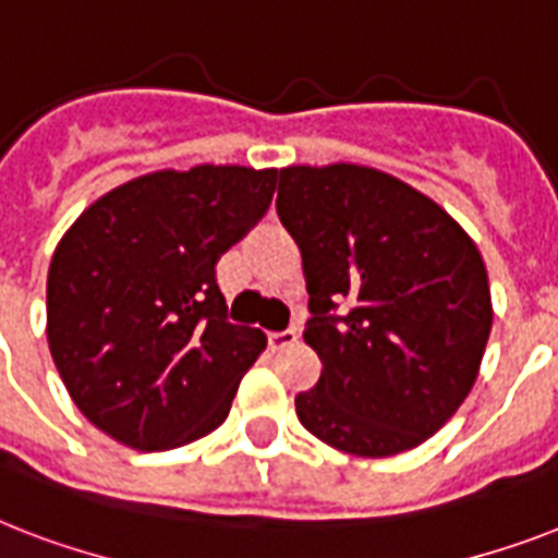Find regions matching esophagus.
Returning a JSON list of instances; mask_svg holds the SVG:
<instances>
[{
	"label": "esophagus",
	"instance_id": "obj_1",
	"mask_svg": "<svg viewBox=\"0 0 558 558\" xmlns=\"http://www.w3.org/2000/svg\"><path fill=\"white\" fill-rule=\"evenodd\" d=\"M298 339H301V332H298L295 327H292V330L269 332V348L271 350H287V348H292Z\"/></svg>",
	"mask_w": 558,
	"mask_h": 558
}]
</instances>
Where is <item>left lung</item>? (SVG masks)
Returning <instances> with one entry per match:
<instances>
[{
	"instance_id": "left-lung-1",
	"label": "left lung",
	"mask_w": 558,
	"mask_h": 558,
	"mask_svg": "<svg viewBox=\"0 0 558 558\" xmlns=\"http://www.w3.org/2000/svg\"><path fill=\"white\" fill-rule=\"evenodd\" d=\"M301 248L306 344L322 379L298 420L332 449L388 458L440 432L477 379L493 304L484 260L446 210L356 165L280 170Z\"/></svg>"
}]
</instances>
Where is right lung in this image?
<instances>
[{
    "label": "right lung",
    "mask_w": 558,
    "mask_h": 558,
    "mask_svg": "<svg viewBox=\"0 0 558 558\" xmlns=\"http://www.w3.org/2000/svg\"><path fill=\"white\" fill-rule=\"evenodd\" d=\"M275 185L278 170H161L65 231L48 266V348L74 405L112 440L161 451L222 425L266 336L228 322L217 263Z\"/></svg>",
    "instance_id": "add662e5"
}]
</instances>
